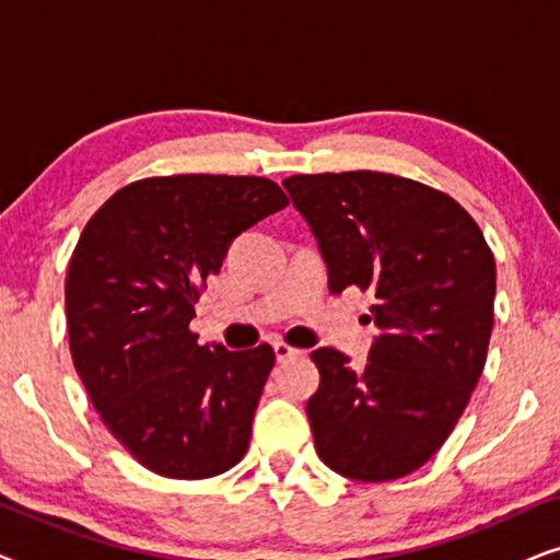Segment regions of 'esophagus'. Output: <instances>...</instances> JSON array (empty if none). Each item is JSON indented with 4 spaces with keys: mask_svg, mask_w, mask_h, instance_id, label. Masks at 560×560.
<instances>
[{
    "mask_svg": "<svg viewBox=\"0 0 560 560\" xmlns=\"http://www.w3.org/2000/svg\"><path fill=\"white\" fill-rule=\"evenodd\" d=\"M272 349H275V357H278V362H288V359H293V357H303L305 351L303 349H295V347H290V343H285V341H272Z\"/></svg>",
    "mask_w": 560,
    "mask_h": 560,
    "instance_id": "34e87169",
    "label": "esophagus"
}]
</instances>
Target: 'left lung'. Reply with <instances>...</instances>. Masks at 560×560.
I'll use <instances>...</instances> for the list:
<instances>
[{"label": "left lung", "mask_w": 560, "mask_h": 560, "mask_svg": "<svg viewBox=\"0 0 560 560\" xmlns=\"http://www.w3.org/2000/svg\"><path fill=\"white\" fill-rule=\"evenodd\" d=\"M282 186L318 240L331 293L377 301L362 372L331 347L311 354L320 385L305 412L320 462L357 481L408 477L443 446L485 370L492 249L464 206L400 175H290Z\"/></svg>", "instance_id": "8db88e82"}]
</instances>
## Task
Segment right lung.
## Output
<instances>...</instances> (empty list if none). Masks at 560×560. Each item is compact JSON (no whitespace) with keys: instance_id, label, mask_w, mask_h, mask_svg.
<instances>
[{"instance_id":"1","label":"right lung","mask_w":560,"mask_h":560,"mask_svg":"<svg viewBox=\"0 0 560 560\" xmlns=\"http://www.w3.org/2000/svg\"><path fill=\"white\" fill-rule=\"evenodd\" d=\"M257 175H160L119 188L83 226L66 275L73 366L144 469L209 479L247 454L270 343H198L194 305L244 229L285 209Z\"/></svg>"}]
</instances>
